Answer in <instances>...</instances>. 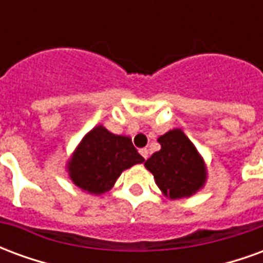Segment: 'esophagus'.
I'll return each instance as SVG.
<instances>
[{
  "label": "esophagus",
  "instance_id": "esophagus-1",
  "mask_svg": "<svg viewBox=\"0 0 263 263\" xmlns=\"http://www.w3.org/2000/svg\"><path fill=\"white\" fill-rule=\"evenodd\" d=\"M139 154L142 155L143 159H148V158H149V151H148V149H145V148L141 149V151H139Z\"/></svg>",
  "mask_w": 263,
  "mask_h": 263
}]
</instances>
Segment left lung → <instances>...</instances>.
<instances>
[{
  "instance_id": "obj_1",
  "label": "left lung",
  "mask_w": 263,
  "mask_h": 263,
  "mask_svg": "<svg viewBox=\"0 0 263 263\" xmlns=\"http://www.w3.org/2000/svg\"><path fill=\"white\" fill-rule=\"evenodd\" d=\"M160 151L155 152L145 167L166 197L176 200L193 196L203 187L207 169L201 155L182 129H172L158 138Z\"/></svg>"
}]
</instances>
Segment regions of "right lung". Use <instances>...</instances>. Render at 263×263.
<instances>
[{"label": "right lung", "mask_w": 263, "mask_h": 263, "mask_svg": "<svg viewBox=\"0 0 263 263\" xmlns=\"http://www.w3.org/2000/svg\"><path fill=\"white\" fill-rule=\"evenodd\" d=\"M143 160L131 138L115 135L98 125L81 139L67 162V172L77 187L103 194L114 186L122 172Z\"/></svg>", "instance_id": "add662e5"}]
</instances>
